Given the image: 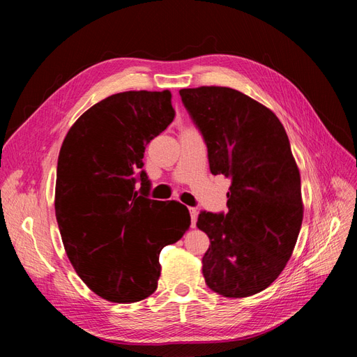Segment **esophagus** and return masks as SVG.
<instances>
[{
  "instance_id": "esophagus-1",
  "label": "esophagus",
  "mask_w": 357,
  "mask_h": 357,
  "mask_svg": "<svg viewBox=\"0 0 357 357\" xmlns=\"http://www.w3.org/2000/svg\"><path fill=\"white\" fill-rule=\"evenodd\" d=\"M189 213H190V225H192V228H195L197 219H198V210L192 207V208H189Z\"/></svg>"
}]
</instances>
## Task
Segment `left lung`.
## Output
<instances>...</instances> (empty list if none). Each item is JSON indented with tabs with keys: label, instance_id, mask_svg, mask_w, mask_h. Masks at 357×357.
I'll return each mask as SVG.
<instances>
[{
	"label": "left lung",
	"instance_id": "left-lung-1",
	"mask_svg": "<svg viewBox=\"0 0 357 357\" xmlns=\"http://www.w3.org/2000/svg\"><path fill=\"white\" fill-rule=\"evenodd\" d=\"M181 102L207 146L210 171L231 180L228 213L201 211L208 235L207 286L226 298L259 294L283 271L302 225L301 177L278 117L240 91L181 89Z\"/></svg>",
	"mask_w": 357,
	"mask_h": 357
}]
</instances>
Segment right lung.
Masks as SVG:
<instances>
[{
	"label": "right lung",
	"mask_w": 357,
	"mask_h": 357,
	"mask_svg": "<svg viewBox=\"0 0 357 357\" xmlns=\"http://www.w3.org/2000/svg\"><path fill=\"white\" fill-rule=\"evenodd\" d=\"M176 112L171 92L129 91L92 105L63 139L55 211L75 273L96 295L119 304L153 294L159 253L190 225L180 202L149 198L144 150Z\"/></svg>",
	"instance_id": "obj_1"
}]
</instances>
